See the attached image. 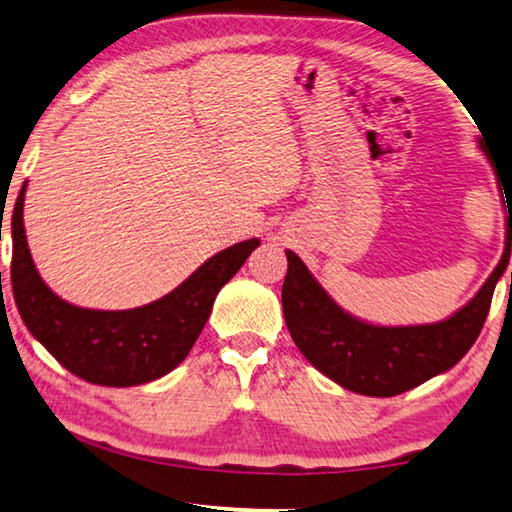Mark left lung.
<instances>
[{"label":"left lung","mask_w":512,"mask_h":512,"mask_svg":"<svg viewBox=\"0 0 512 512\" xmlns=\"http://www.w3.org/2000/svg\"><path fill=\"white\" fill-rule=\"evenodd\" d=\"M510 240L512 222L506 251L474 300L444 322L414 327H375L348 316L300 258L286 251L281 304L288 332L302 355L341 387L361 396H398L448 371L467 355L481 334L494 286L508 265Z\"/></svg>","instance_id":"1"}]
</instances>
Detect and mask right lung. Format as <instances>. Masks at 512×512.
<instances>
[{
  "instance_id": "right-lung-1",
  "label": "right lung",
  "mask_w": 512,
  "mask_h": 512,
  "mask_svg": "<svg viewBox=\"0 0 512 512\" xmlns=\"http://www.w3.org/2000/svg\"><path fill=\"white\" fill-rule=\"evenodd\" d=\"M22 206L25 187L11 219V283L20 316L61 366L102 387H135L174 371L190 355L219 290L261 245L251 238L219 251L176 290L139 309H80L54 295L38 277L27 247Z\"/></svg>"
}]
</instances>
